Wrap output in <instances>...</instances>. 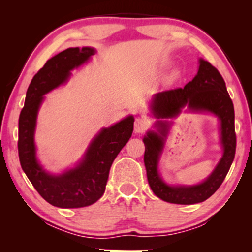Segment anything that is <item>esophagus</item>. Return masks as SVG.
Instances as JSON below:
<instances>
[{"instance_id":"obj_1","label":"esophagus","mask_w":252,"mask_h":252,"mask_svg":"<svg viewBox=\"0 0 252 252\" xmlns=\"http://www.w3.org/2000/svg\"><path fill=\"white\" fill-rule=\"evenodd\" d=\"M149 123L146 118H137L134 122V132L135 133H142L148 128Z\"/></svg>"}]
</instances>
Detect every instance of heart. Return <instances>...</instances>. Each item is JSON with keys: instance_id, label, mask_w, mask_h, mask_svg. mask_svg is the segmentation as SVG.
I'll use <instances>...</instances> for the list:
<instances>
[{"instance_id": "1", "label": "heart", "mask_w": 252, "mask_h": 252, "mask_svg": "<svg viewBox=\"0 0 252 252\" xmlns=\"http://www.w3.org/2000/svg\"><path fill=\"white\" fill-rule=\"evenodd\" d=\"M167 65H168V62H164V63L161 64V66L166 67ZM178 75H179V72L177 70H173V71H172V73L170 74V79H171V80H173V79L178 78Z\"/></svg>"}]
</instances>
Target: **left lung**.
I'll return each mask as SVG.
<instances>
[{"instance_id":"8db88e82","label":"left lung","mask_w":252,"mask_h":252,"mask_svg":"<svg viewBox=\"0 0 252 252\" xmlns=\"http://www.w3.org/2000/svg\"><path fill=\"white\" fill-rule=\"evenodd\" d=\"M188 106V110L198 113H211L220 119V143L223 156L212 174L196 185H168L159 173V159L163 150L171 122ZM151 113L155 118V130H148L143 137L146 147L144 165L147 178L154 194L165 202L173 204H196L204 202L220 187L228 173L235 157L236 135L234 105L227 92L221 74L209 62L199 58L197 74L184 88L158 93L151 99Z\"/></svg>"}]
</instances>
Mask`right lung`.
<instances>
[{"mask_svg":"<svg viewBox=\"0 0 252 252\" xmlns=\"http://www.w3.org/2000/svg\"><path fill=\"white\" fill-rule=\"evenodd\" d=\"M95 48H67L47 61L34 75L26 92L25 105L18 123V154L23 171L37 192L51 205L77 209L94 204L102 197L110 167L128 142L133 133L134 117L128 116L115 125L102 128L89 143L82 159L60 174L48 172L37 159L36 119L44 95L66 84L74 68L89 62Z\"/></svg>","mask_w":252,"mask_h":252,"instance_id":"right-lung-1","label":"right lung"}]
</instances>
